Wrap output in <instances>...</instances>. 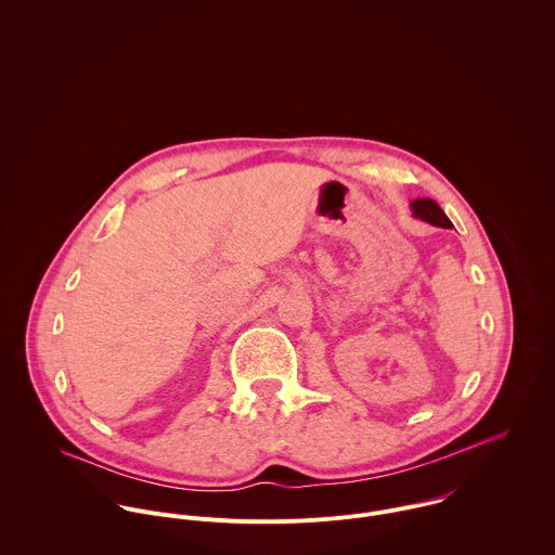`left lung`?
<instances>
[{"mask_svg": "<svg viewBox=\"0 0 555 555\" xmlns=\"http://www.w3.org/2000/svg\"><path fill=\"white\" fill-rule=\"evenodd\" d=\"M412 214H414V218H421L423 222H429L431 227H440V229L451 227V220L444 216V211L431 198H416L412 203Z\"/></svg>", "mask_w": 555, "mask_h": 555, "instance_id": "1", "label": "left lung"}]
</instances>
